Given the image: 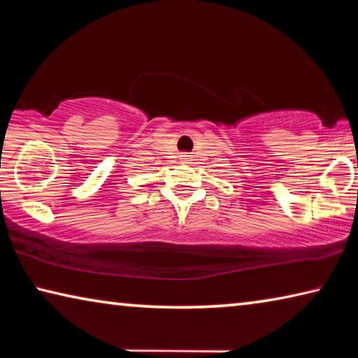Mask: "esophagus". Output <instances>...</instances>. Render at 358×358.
I'll list each match as a JSON object with an SVG mask.
<instances>
[{"instance_id":"esophagus-1","label":"esophagus","mask_w":358,"mask_h":358,"mask_svg":"<svg viewBox=\"0 0 358 358\" xmlns=\"http://www.w3.org/2000/svg\"><path fill=\"white\" fill-rule=\"evenodd\" d=\"M181 162H183V164H191V157H189V155H186V153H183L181 155Z\"/></svg>"}]
</instances>
